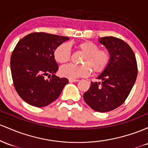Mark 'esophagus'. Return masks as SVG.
<instances>
[{
	"label": "esophagus",
	"instance_id": "34e87169",
	"mask_svg": "<svg viewBox=\"0 0 148 148\" xmlns=\"http://www.w3.org/2000/svg\"><path fill=\"white\" fill-rule=\"evenodd\" d=\"M79 79H69V82H78Z\"/></svg>",
	"mask_w": 148,
	"mask_h": 148
}]
</instances>
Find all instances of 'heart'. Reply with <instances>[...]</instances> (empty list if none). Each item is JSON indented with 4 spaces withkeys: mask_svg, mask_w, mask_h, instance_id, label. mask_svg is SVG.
<instances>
[{
    "mask_svg": "<svg viewBox=\"0 0 148 148\" xmlns=\"http://www.w3.org/2000/svg\"><path fill=\"white\" fill-rule=\"evenodd\" d=\"M76 48L84 54L82 58L83 65L69 64L60 69L59 73L63 77L75 79L86 77L91 73V69L96 74L105 71L110 62V56L108 50L99 49L97 45L91 41H84L76 44ZM54 57L56 62L64 64L69 62L71 58V50L69 45L63 43L54 51Z\"/></svg>",
    "mask_w": 148,
    "mask_h": 148,
    "instance_id": "1",
    "label": "heart"
}]
</instances>
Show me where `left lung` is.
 I'll use <instances>...</instances> for the list:
<instances>
[{
  "label": "left lung",
  "mask_w": 148,
  "mask_h": 148,
  "mask_svg": "<svg viewBox=\"0 0 148 148\" xmlns=\"http://www.w3.org/2000/svg\"><path fill=\"white\" fill-rule=\"evenodd\" d=\"M110 53V59L105 71L97 77L101 82H91L83 95L91 108L100 112H109L125 101L136 82L138 74L135 54L127 42L119 38H99Z\"/></svg>",
  "instance_id": "obj_1"
}]
</instances>
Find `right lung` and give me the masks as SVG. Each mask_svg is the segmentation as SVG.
<instances>
[{"label": "right lung", "mask_w": 148, "mask_h": 148, "mask_svg": "<svg viewBox=\"0 0 148 148\" xmlns=\"http://www.w3.org/2000/svg\"><path fill=\"white\" fill-rule=\"evenodd\" d=\"M68 40L66 36L32 33L16 44L10 59L13 84L19 96L29 105H49L69 83L67 78L55 75L59 66L54 57L56 48Z\"/></svg>", "instance_id": "add662e5"}]
</instances>
